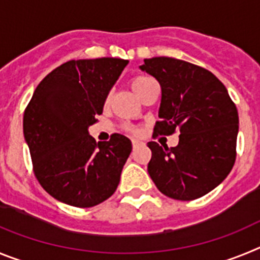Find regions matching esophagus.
I'll return each instance as SVG.
<instances>
[{
	"instance_id": "obj_1",
	"label": "esophagus",
	"mask_w": 260,
	"mask_h": 260,
	"mask_svg": "<svg viewBox=\"0 0 260 260\" xmlns=\"http://www.w3.org/2000/svg\"><path fill=\"white\" fill-rule=\"evenodd\" d=\"M133 147H138V146H143L144 142L141 141V139H132Z\"/></svg>"
}]
</instances>
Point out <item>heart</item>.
Here are the masks:
<instances>
[{
	"mask_svg": "<svg viewBox=\"0 0 260 260\" xmlns=\"http://www.w3.org/2000/svg\"><path fill=\"white\" fill-rule=\"evenodd\" d=\"M152 83H155V80H153L152 78L147 77V75H135L132 79V82H130V86H132L133 91L141 98L142 93H143L144 91L148 88V86ZM108 105H109V96H107V98L104 99V107L107 108ZM125 130L127 133H132V134L138 133V128L133 125H126Z\"/></svg>",
	"mask_w": 260,
	"mask_h": 260,
	"instance_id": "b5f03b06",
	"label": "heart"
}]
</instances>
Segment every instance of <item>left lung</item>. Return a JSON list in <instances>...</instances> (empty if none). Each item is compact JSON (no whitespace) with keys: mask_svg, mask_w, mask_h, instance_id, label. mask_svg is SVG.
<instances>
[{"mask_svg":"<svg viewBox=\"0 0 260 260\" xmlns=\"http://www.w3.org/2000/svg\"><path fill=\"white\" fill-rule=\"evenodd\" d=\"M141 69L161 86L160 121L153 134L180 132L176 147L148 142V173L156 187L177 201L198 199L225 180L236 161L238 112L211 71L171 58L144 59Z\"/></svg>","mask_w":260,"mask_h":260,"instance_id":"obj_1","label":"left lung"}]
</instances>
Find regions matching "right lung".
I'll use <instances>...</instances> for the list:
<instances>
[{
  "mask_svg": "<svg viewBox=\"0 0 260 260\" xmlns=\"http://www.w3.org/2000/svg\"><path fill=\"white\" fill-rule=\"evenodd\" d=\"M127 63L109 57L65 62L41 80L24 110L34 173L62 203L93 207L116 191L132 141L116 133L96 143L88 127Z\"/></svg>",
  "mask_w": 260,
  "mask_h": 260,
  "instance_id": "right-lung-1",
  "label": "right lung"
}]
</instances>
